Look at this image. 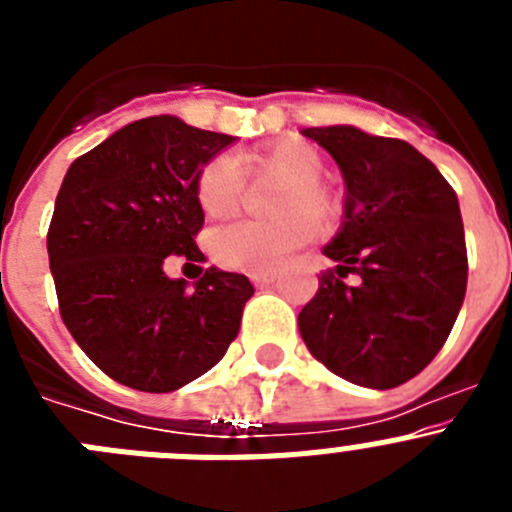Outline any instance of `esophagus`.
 <instances>
[{"label":"esophagus","mask_w":512,"mask_h":512,"mask_svg":"<svg viewBox=\"0 0 512 512\" xmlns=\"http://www.w3.org/2000/svg\"><path fill=\"white\" fill-rule=\"evenodd\" d=\"M274 279H277V271H253L251 274V282L256 284V287H269Z\"/></svg>","instance_id":"34e87169"}]
</instances>
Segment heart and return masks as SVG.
<instances>
[{
    "mask_svg": "<svg viewBox=\"0 0 512 512\" xmlns=\"http://www.w3.org/2000/svg\"><path fill=\"white\" fill-rule=\"evenodd\" d=\"M251 174H269L284 179V189L274 212V223L233 220L220 225L207 238L212 259L225 269L269 271L277 269L289 253L305 246L312 238V224L330 225L338 215V202L330 189L320 184L323 158L310 143L282 140L277 146L256 151L246 158ZM246 174L230 153H217L202 166L197 176V202L207 217H223L238 207ZM307 214L311 217H304Z\"/></svg>",
    "mask_w": 512,
    "mask_h": 512,
    "instance_id": "obj_1",
    "label": "heart"
}]
</instances>
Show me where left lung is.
Returning <instances> with one entry per match:
<instances>
[{"label":"left lung","mask_w":512,"mask_h":512,"mask_svg":"<svg viewBox=\"0 0 512 512\" xmlns=\"http://www.w3.org/2000/svg\"><path fill=\"white\" fill-rule=\"evenodd\" d=\"M302 135L333 156L346 202L341 230L323 248L336 269L325 271L302 307L300 336L338 377L392 390L431 364L464 302L469 266L459 200L405 140L351 125Z\"/></svg>","instance_id":"obj_1"}]
</instances>
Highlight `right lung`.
I'll use <instances>...</instances> for the list:
<instances>
[{
    "label": "right lung",
    "mask_w": 512,
    "mask_h": 512,
    "mask_svg": "<svg viewBox=\"0 0 512 512\" xmlns=\"http://www.w3.org/2000/svg\"><path fill=\"white\" fill-rule=\"evenodd\" d=\"M233 135L174 115L135 120L79 156L58 189L48 259L61 318L115 382L174 392L210 372L241 328L253 284L215 266L187 289L169 256L202 264L197 176Z\"/></svg>",
    "instance_id": "right-lung-1"
}]
</instances>
